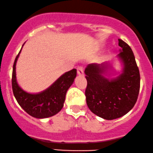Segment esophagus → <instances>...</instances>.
I'll return each instance as SVG.
<instances>
[{"instance_id": "1", "label": "esophagus", "mask_w": 153, "mask_h": 153, "mask_svg": "<svg viewBox=\"0 0 153 153\" xmlns=\"http://www.w3.org/2000/svg\"><path fill=\"white\" fill-rule=\"evenodd\" d=\"M77 74H78L79 76H83L84 75V69L82 66H79L77 67Z\"/></svg>"}]
</instances>
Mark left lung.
<instances>
[{
  "instance_id": "obj_1",
  "label": "left lung",
  "mask_w": 153,
  "mask_h": 153,
  "mask_svg": "<svg viewBox=\"0 0 153 153\" xmlns=\"http://www.w3.org/2000/svg\"><path fill=\"white\" fill-rule=\"evenodd\" d=\"M117 58L123 69L115 78H109L112 66L109 62L88 64L84 73L87 80L85 96L91 112L105 120L121 117L133 108L140 86V76L133 52L121 39Z\"/></svg>"
}]
</instances>
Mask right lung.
Instances as JSON below:
<instances>
[{
  "mask_svg": "<svg viewBox=\"0 0 153 153\" xmlns=\"http://www.w3.org/2000/svg\"><path fill=\"white\" fill-rule=\"evenodd\" d=\"M21 49L16 56L13 67L12 89L16 101L23 110L33 117L44 119L55 115L63 108L66 91L76 76V69H73L64 73L43 91L36 94L26 92L19 85L16 79V62Z\"/></svg>",
  "mask_w": 153,
  "mask_h": 153,
  "instance_id": "add662e5",
  "label": "right lung"
}]
</instances>
